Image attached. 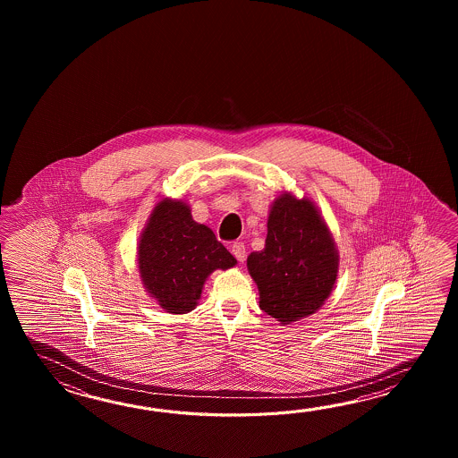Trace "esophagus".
<instances>
[{"instance_id":"1","label":"esophagus","mask_w":458,"mask_h":458,"mask_svg":"<svg viewBox=\"0 0 458 458\" xmlns=\"http://www.w3.org/2000/svg\"><path fill=\"white\" fill-rule=\"evenodd\" d=\"M231 252H233V257L239 262L245 260V245L242 242H233V247H231Z\"/></svg>"}]
</instances>
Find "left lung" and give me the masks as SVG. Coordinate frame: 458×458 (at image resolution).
I'll use <instances>...</instances> for the list:
<instances>
[{
	"label": "left lung",
	"instance_id": "1",
	"mask_svg": "<svg viewBox=\"0 0 458 458\" xmlns=\"http://www.w3.org/2000/svg\"><path fill=\"white\" fill-rule=\"evenodd\" d=\"M265 249L247 257L260 310L282 326L308 318L329 298L339 273V250L311 198L284 191L267 221Z\"/></svg>",
	"mask_w": 458,
	"mask_h": 458
}]
</instances>
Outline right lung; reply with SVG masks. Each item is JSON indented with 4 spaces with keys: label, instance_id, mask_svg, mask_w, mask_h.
<instances>
[{
    "label": "right lung",
    "instance_id": "right-lung-1",
    "mask_svg": "<svg viewBox=\"0 0 458 458\" xmlns=\"http://www.w3.org/2000/svg\"><path fill=\"white\" fill-rule=\"evenodd\" d=\"M235 263L215 233L196 223L183 199H160L137 243L142 284L148 296L172 314L193 311L208 276Z\"/></svg>",
    "mask_w": 458,
    "mask_h": 458
}]
</instances>
